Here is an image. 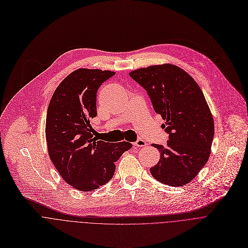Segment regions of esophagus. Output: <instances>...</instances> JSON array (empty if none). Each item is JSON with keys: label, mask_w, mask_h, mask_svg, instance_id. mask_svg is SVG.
Segmentation results:
<instances>
[{"label": "esophagus", "mask_w": 248, "mask_h": 248, "mask_svg": "<svg viewBox=\"0 0 248 248\" xmlns=\"http://www.w3.org/2000/svg\"><path fill=\"white\" fill-rule=\"evenodd\" d=\"M133 145H134V146H136V147H144V146H146L147 144H146V142H145L144 140H142V139H138L137 141H135V142L133 143Z\"/></svg>", "instance_id": "esophagus-1"}]
</instances>
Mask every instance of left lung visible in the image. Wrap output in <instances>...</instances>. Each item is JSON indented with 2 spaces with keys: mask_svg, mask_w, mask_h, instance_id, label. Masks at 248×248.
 <instances>
[{
  "mask_svg": "<svg viewBox=\"0 0 248 248\" xmlns=\"http://www.w3.org/2000/svg\"><path fill=\"white\" fill-rule=\"evenodd\" d=\"M129 76L147 92L155 113L166 121L167 146L153 144L160 159L150 169L158 182L179 187L191 182L205 166L214 136V123L204 95L183 69L162 64L141 68Z\"/></svg>",
  "mask_w": 248,
  "mask_h": 248,
  "instance_id": "8db88e82",
  "label": "left lung"
}]
</instances>
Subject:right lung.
Returning a JSON list of instances; mask_svg holds the SVG:
<instances>
[{
    "label": "right lung",
    "mask_w": 248,
    "mask_h": 248,
    "mask_svg": "<svg viewBox=\"0 0 248 248\" xmlns=\"http://www.w3.org/2000/svg\"><path fill=\"white\" fill-rule=\"evenodd\" d=\"M115 74L78 69L60 82L48 105L46 138L49 157L65 182L82 192L109 182L115 162L132 147L126 141L97 140L93 134L90 121L97 115V91Z\"/></svg>",
    "instance_id": "add662e5"
}]
</instances>
